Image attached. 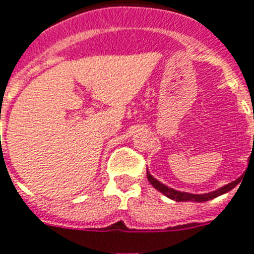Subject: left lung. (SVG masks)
Listing matches in <instances>:
<instances>
[{
  "label": "left lung",
  "mask_w": 254,
  "mask_h": 254,
  "mask_svg": "<svg viewBox=\"0 0 254 254\" xmlns=\"http://www.w3.org/2000/svg\"><path fill=\"white\" fill-rule=\"evenodd\" d=\"M147 178H148V181H149V184H151L153 188L157 189L159 191H161L162 194L168 196V198H170V199H173V200H177V202H188V200H191V202H207V200L214 199V198H216V196L222 195V194H224V192L232 190V189L239 184V181H240V180H236V181H233L231 182V184L226 185V186H223V188H220L219 190H216V191L208 192V194H202V195H195V194L177 191V190H173V189L168 188V186L162 185L161 182H159L157 180H155V178L152 177L151 174L148 173V172H147Z\"/></svg>",
  "instance_id": "1"
}]
</instances>
